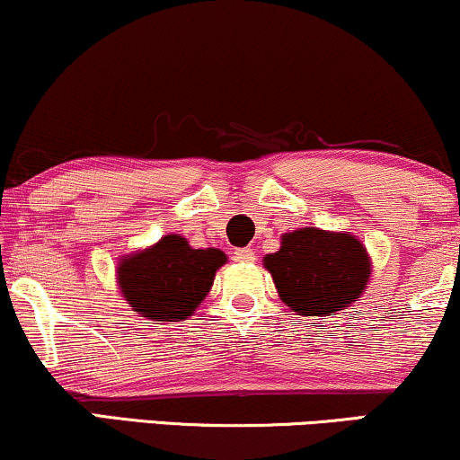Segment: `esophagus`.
<instances>
[{
	"instance_id": "obj_1",
	"label": "esophagus",
	"mask_w": 460,
	"mask_h": 460,
	"mask_svg": "<svg viewBox=\"0 0 460 460\" xmlns=\"http://www.w3.org/2000/svg\"><path fill=\"white\" fill-rule=\"evenodd\" d=\"M234 254H235V261H242V263H252V261H254V250L252 248H237Z\"/></svg>"
}]
</instances>
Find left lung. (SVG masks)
Returning <instances> with one entry per match:
<instances>
[{
    "label": "left lung",
    "mask_w": 460,
    "mask_h": 460,
    "mask_svg": "<svg viewBox=\"0 0 460 460\" xmlns=\"http://www.w3.org/2000/svg\"><path fill=\"white\" fill-rule=\"evenodd\" d=\"M278 295L301 316H335L365 290L369 257L350 234L305 229L282 235L278 252L263 259Z\"/></svg>",
    "instance_id": "left-lung-1"
}]
</instances>
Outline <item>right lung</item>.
<instances>
[{
  "label": "right lung",
  "instance_id": "obj_1",
  "mask_svg": "<svg viewBox=\"0 0 460 460\" xmlns=\"http://www.w3.org/2000/svg\"><path fill=\"white\" fill-rule=\"evenodd\" d=\"M225 263L223 250H197L184 237L165 235L153 248L120 261L119 284L139 316L182 321L199 307Z\"/></svg>",
  "mask_w": 460,
  "mask_h": 460
}]
</instances>
